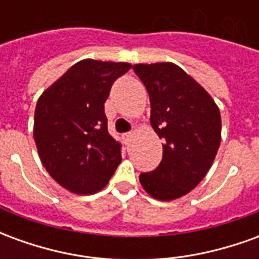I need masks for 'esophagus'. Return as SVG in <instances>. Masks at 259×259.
Segmentation results:
<instances>
[{"mask_svg":"<svg viewBox=\"0 0 259 259\" xmlns=\"http://www.w3.org/2000/svg\"><path fill=\"white\" fill-rule=\"evenodd\" d=\"M132 137H133V132H127V133H123L122 135V139L126 144H129V141L132 140Z\"/></svg>","mask_w":259,"mask_h":259,"instance_id":"esophagus-1","label":"esophagus"}]
</instances>
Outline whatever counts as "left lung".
Here are the masks:
<instances>
[{
	"label": "left lung",
	"mask_w": 259,
	"mask_h": 259,
	"mask_svg": "<svg viewBox=\"0 0 259 259\" xmlns=\"http://www.w3.org/2000/svg\"><path fill=\"white\" fill-rule=\"evenodd\" d=\"M146 85L152 129L163 140L162 161L140 175L144 190L170 201L190 193L204 179L221 144V112L211 96L178 65L133 66Z\"/></svg>",
	"instance_id": "left-lung-1"
}]
</instances>
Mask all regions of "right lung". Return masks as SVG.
<instances>
[{"label":"right lung","mask_w":259,"mask_h":259,"mask_svg":"<svg viewBox=\"0 0 259 259\" xmlns=\"http://www.w3.org/2000/svg\"><path fill=\"white\" fill-rule=\"evenodd\" d=\"M132 65L80 61L38 98L34 141L44 168L76 194L104 189L122 161L104 111L111 87Z\"/></svg>","instance_id":"1"}]
</instances>
